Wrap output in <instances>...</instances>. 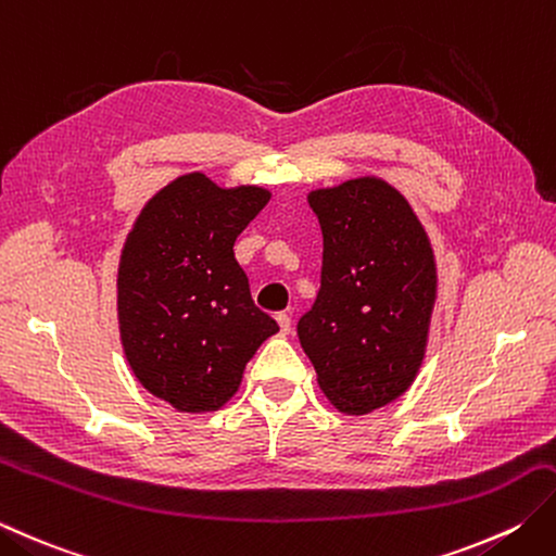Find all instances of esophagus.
<instances>
[{"label": "esophagus", "mask_w": 556, "mask_h": 556, "mask_svg": "<svg viewBox=\"0 0 556 556\" xmlns=\"http://www.w3.org/2000/svg\"><path fill=\"white\" fill-rule=\"evenodd\" d=\"M275 318H277V323H279V332H281V334H289V332H291V318H289V313H277Z\"/></svg>", "instance_id": "obj_1"}]
</instances>
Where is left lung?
Listing matches in <instances>:
<instances>
[{
    "instance_id": "1",
    "label": "left lung",
    "mask_w": 556,
    "mask_h": 556,
    "mask_svg": "<svg viewBox=\"0 0 556 556\" xmlns=\"http://www.w3.org/2000/svg\"><path fill=\"white\" fill-rule=\"evenodd\" d=\"M308 204L323 231V271L299 340L325 397L344 415H368L419 374L439 287L433 248L383 178L311 190Z\"/></svg>"
}]
</instances>
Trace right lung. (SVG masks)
Listing matches in <instances>:
<instances>
[{"instance_id":"obj_1","label":"right lung","mask_w":556,"mask_h":556,"mask_svg":"<svg viewBox=\"0 0 556 556\" xmlns=\"http://www.w3.org/2000/svg\"><path fill=\"white\" fill-rule=\"evenodd\" d=\"M271 192L219 188L204 173L170 180L139 212L117 267L119 342L137 380L178 412H214L279 325L250 299L238 233Z\"/></svg>"}]
</instances>
